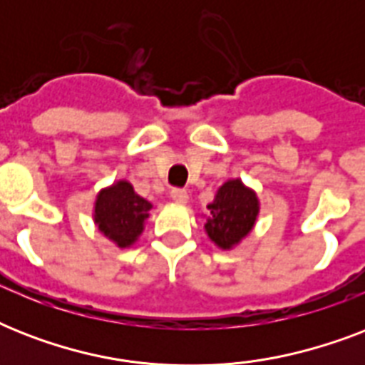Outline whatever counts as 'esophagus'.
I'll use <instances>...</instances> for the list:
<instances>
[{
  "mask_svg": "<svg viewBox=\"0 0 365 365\" xmlns=\"http://www.w3.org/2000/svg\"><path fill=\"white\" fill-rule=\"evenodd\" d=\"M170 199L172 202H176V205H187L189 195L187 191H183V189H172Z\"/></svg>",
  "mask_w": 365,
  "mask_h": 365,
  "instance_id": "obj_1",
  "label": "esophagus"
}]
</instances>
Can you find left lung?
<instances>
[{"label": "left lung", "instance_id": "1", "mask_svg": "<svg viewBox=\"0 0 365 365\" xmlns=\"http://www.w3.org/2000/svg\"><path fill=\"white\" fill-rule=\"evenodd\" d=\"M205 233L217 248L233 250L255 227L259 216V199L240 178L223 183L206 206Z\"/></svg>", "mask_w": 365, "mask_h": 365}]
</instances>
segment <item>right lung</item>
Here are the masks:
<instances>
[{
	"mask_svg": "<svg viewBox=\"0 0 365 365\" xmlns=\"http://www.w3.org/2000/svg\"><path fill=\"white\" fill-rule=\"evenodd\" d=\"M151 202L134 191L130 182L117 180L100 189L93 206L94 225L117 248H130L143 233Z\"/></svg>",
	"mask_w": 365,
	"mask_h": 365,
	"instance_id": "right-lung-1",
	"label": "right lung"
}]
</instances>
